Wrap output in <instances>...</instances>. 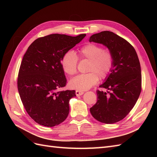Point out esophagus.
Returning a JSON list of instances; mask_svg holds the SVG:
<instances>
[{"label": "esophagus", "mask_w": 157, "mask_h": 157, "mask_svg": "<svg viewBox=\"0 0 157 157\" xmlns=\"http://www.w3.org/2000/svg\"><path fill=\"white\" fill-rule=\"evenodd\" d=\"M75 94H76V95H77V96H81V95H82L84 94V92L80 91V90H77Z\"/></svg>", "instance_id": "34e87169"}]
</instances>
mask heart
I'll use <instances>...</instances> for the list:
<instances>
[{
	"label": "heart",
	"mask_w": 157,
	"mask_h": 157,
	"mask_svg": "<svg viewBox=\"0 0 157 157\" xmlns=\"http://www.w3.org/2000/svg\"><path fill=\"white\" fill-rule=\"evenodd\" d=\"M78 59L89 60L87 68L89 73L79 75L69 82L71 88L80 91L88 90L94 86L98 83L99 78H106L114 66V56L111 51L103 50L99 45L89 43L80 48L77 55L72 51H67L61 58V67L69 76L77 73Z\"/></svg>",
	"instance_id": "heart-1"
}]
</instances>
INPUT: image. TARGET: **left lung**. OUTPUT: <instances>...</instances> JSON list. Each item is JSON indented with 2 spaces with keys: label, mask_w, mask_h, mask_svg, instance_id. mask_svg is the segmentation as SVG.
Here are the masks:
<instances>
[{
  "label": "left lung",
  "mask_w": 157,
  "mask_h": 157,
  "mask_svg": "<svg viewBox=\"0 0 157 157\" xmlns=\"http://www.w3.org/2000/svg\"><path fill=\"white\" fill-rule=\"evenodd\" d=\"M90 42L106 46L114 56V66L105 82L98 90L96 103L90 111L105 124L122 120L134 107L141 91V73L136 52L129 42L115 33L104 31L92 35Z\"/></svg>",
  "instance_id": "1"
}]
</instances>
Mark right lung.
Instances as JSON below:
<instances>
[{"label":"right lung","instance_id":"right-lung-1","mask_svg":"<svg viewBox=\"0 0 157 157\" xmlns=\"http://www.w3.org/2000/svg\"><path fill=\"white\" fill-rule=\"evenodd\" d=\"M85 36L52 34L39 37L23 56L17 89L28 115L38 124L55 126L67 117L69 100L76 94L75 90L57 91L67 83L61 59Z\"/></svg>","mask_w":157,"mask_h":157}]
</instances>
